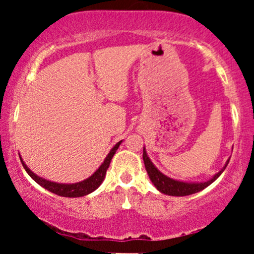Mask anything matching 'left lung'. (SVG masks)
Listing matches in <instances>:
<instances>
[{"label": "left lung", "instance_id": "1", "mask_svg": "<svg viewBox=\"0 0 254 254\" xmlns=\"http://www.w3.org/2000/svg\"><path fill=\"white\" fill-rule=\"evenodd\" d=\"M143 161L145 170H147L148 176H149L151 183L154 184V186L159 190L161 193L168 194V196H189V194L197 193V192L204 190L205 188H208L210 184H212L218 177L222 174V172L226 170L227 165H228L229 160H227L224 167L218 173L215 174L211 179L206 180L203 183H188V182H182V180H176L172 179V178L165 176L164 173H161L157 168L154 166L153 162L150 161V159L147 155V151L145 148H143Z\"/></svg>", "mask_w": 254, "mask_h": 254}]
</instances>
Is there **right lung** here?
Wrapping results in <instances>:
<instances>
[{
	"instance_id": "right-lung-1",
	"label": "right lung",
	"mask_w": 254,
	"mask_h": 254,
	"mask_svg": "<svg viewBox=\"0 0 254 254\" xmlns=\"http://www.w3.org/2000/svg\"><path fill=\"white\" fill-rule=\"evenodd\" d=\"M122 141H119L118 143L110 150V153L107 154L106 159L104 160L103 164H101L100 167H99L98 170L92 174V176L87 178V179L82 180V182H78L75 184L55 183V182H50V180L44 179V178L38 177L36 173H33V172L26 166L24 160H22L21 157H20V160H21V164L24 166L26 172L28 173V176H30L37 184H39L42 188L46 189V190L52 192V193L57 194V196L70 197V198L82 197V196H86V194H89L90 192L97 190L99 186L101 185V183L104 182L105 176H106V171L111 164V160H112L113 155L116 154V150L118 149Z\"/></svg>"
}]
</instances>
